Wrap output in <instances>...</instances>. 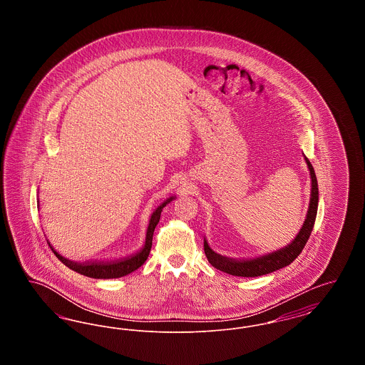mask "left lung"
I'll use <instances>...</instances> for the list:
<instances>
[{
	"mask_svg": "<svg viewBox=\"0 0 365 365\" xmlns=\"http://www.w3.org/2000/svg\"><path fill=\"white\" fill-rule=\"evenodd\" d=\"M305 161L308 164L311 178H312V194H311V202H309V209L308 215L305 219V223L295 237L294 241L290 243L289 246L280 249L278 252H274L271 255L262 256L255 260L238 261L232 259H226L220 255H216L208 246L207 241H204V250L207 255V259L209 262L216 268L220 269L226 274L234 275V277H243V278H255V277H261L271 274L277 269H280L293 261L299 256L302 252L304 246L308 242L311 232H312L316 215H317V202H319V187H317V179L314 175L311 161L305 157Z\"/></svg>",
	"mask_w": 365,
	"mask_h": 365,
	"instance_id": "left-lung-1",
	"label": "left lung"
}]
</instances>
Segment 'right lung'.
Instances as JSON below:
<instances>
[{
  "instance_id": "1",
  "label": "right lung",
  "mask_w": 365,
  "mask_h": 365,
  "mask_svg": "<svg viewBox=\"0 0 365 365\" xmlns=\"http://www.w3.org/2000/svg\"><path fill=\"white\" fill-rule=\"evenodd\" d=\"M174 200V197L168 198L164 204H161L158 208L153 212L152 217H150V223L148 227V232H146V241H145V246L143 249L139 252L138 255L133 256V257H127V259H123L119 261H109V262H83V264H79V262H73V261L67 260L64 257H61L58 253H56L54 250V255L58 260L61 261L63 264H66L70 269L81 274V275H85L88 278L94 279H113V278H122L125 277L131 272H134L135 269H138L139 267L146 261L149 253H150V249H152V241H153V232H155V228H156L158 222H160V216H161V210L163 208L171 202Z\"/></svg>"
}]
</instances>
